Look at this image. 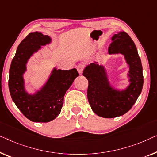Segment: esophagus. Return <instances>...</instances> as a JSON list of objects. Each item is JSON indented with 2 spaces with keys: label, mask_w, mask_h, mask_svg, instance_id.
Returning <instances> with one entry per match:
<instances>
[{
  "label": "esophagus",
  "mask_w": 157,
  "mask_h": 157,
  "mask_svg": "<svg viewBox=\"0 0 157 157\" xmlns=\"http://www.w3.org/2000/svg\"><path fill=\"white\" fill-rule=\"evenodd\" d=\"M84 68H85V64L81 63V64H79L78 65V67H77V70H78V71L79 74L82 73Z\"/></svg>",
  "instance_id": "1"
}]
</instances>
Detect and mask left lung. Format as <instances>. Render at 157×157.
<instances>
[{
	"label": "left lung",
	"instance_id": "obj_1",
	"mask_svg": "<svg viewBox=\"0 0 157 157\" xmlns=\"http://www.w3.org/2000/svg\"><path fill=\"white\" fill-rule=\"evenodd\" d=\"M112 40L108 53L123 55L129 67L127 87L120 90L112 87L103 65L90 63L83 71L89 82L87 98L92 111L104 118H114L127 113L142 92L144 83L141 59L129 35L119 32L112 37Z\"/></svg>",
	"mask_w": 157,
	"mask_h": 157
}]
</instances>
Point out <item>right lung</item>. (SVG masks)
I'll use <instances>...</instances> for the list:
<instances>
[{
    "mask_svg": "<svg viewBox=\"0 0 157 157\" xmlns=\"http://www.w3.org/2000/svg\"><path fill=\"white\" fill-rule=\"evenodd\" d=\"M51 40L40 32L30 33L17 47L9 70L8 87L12 100L23 115L34 122H48L59 115L66 91L79 76L75 68L62 70L54 67L40 89L33 94L26 91L23 75L28 59Z\"/></svg>",
    "mask_w": 157,
    "mask_h": 157,
    "instance_id": "add662e5",
    "label": "right lung"
}]
</instances>
